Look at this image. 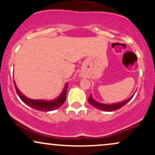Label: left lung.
Returning a JSON list of instances; mask_svg holds the SVG:
<instances>
[{"label": "left lung", "instance_id": "left-lung-1", "mask_svg": "<svg viewBox=\"0 0 155 155\" xmlns=\"http://www.w3.org/2000/svg\"><path fill=\"white\" fill-rule=\"evenodd\" d=\"M133 96L131 97H130L128 100H126L122 101V102L118 103V104H100V103L97 102L94 100L92 97L91 95H90V97H88V102L90 103L92 106H93L94 107L97 108V109L102 110L104 111H113L115 110L120 109V108H122V106H124V105L127 104L131 99L133 98Z\"/></svg>", "mask_w": 155, "mask_h": 155}]
</instances>
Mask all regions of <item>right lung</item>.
Wrapping results in <instances>:
<instances>
[{"label":"right lung","mask_w":155,"mask_h":155,"mask_svg":"<svg viewBox=\"0 0 155 155\" xmlns=\"http://www.w3.org/2000/svg\"><path fill=\"white\" fill-rule=\"evenodd\" d=\"M15 87L17 92V95L20 99L23 102L25 103L28 106H31V108H34L35 110H38V111H52V110L57 109L62 105L63 104V103L65 102V99H66V93H67V89H68V84L65 85V88H64L63 92H62V94L57 99H55L54 101H39V100H31V99L25 97L23 94L20 92V91L17 89V86H16L15 82Z\"/></svg>","instance_id":"add662e5"}]
</instances>
